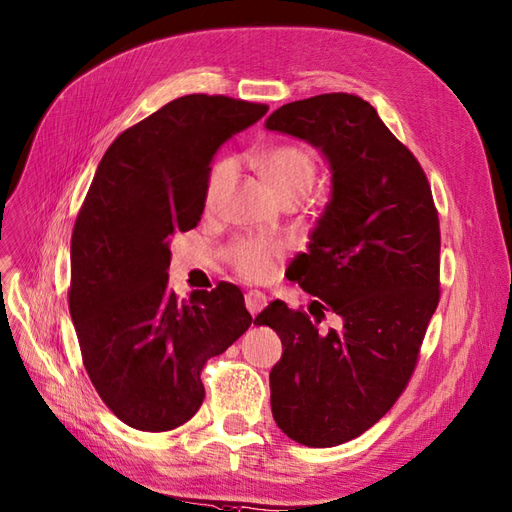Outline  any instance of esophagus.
<instances>
[{"label":"esophagus","instance_id":"34e87169","mask_svg":"<svg viewBox=\"0 0 512 512\" xmlns=\"http://www.w3.org/2000/svg\"><path fill=\"white\" fill-rule=\"evenodd\" d=\"M244 303H246V309L251 311L253 316H257V313L268 305V296L259 290H251V292H246Z\"/></svg>","mask_w":512,"mask_h":512}]
</instances>
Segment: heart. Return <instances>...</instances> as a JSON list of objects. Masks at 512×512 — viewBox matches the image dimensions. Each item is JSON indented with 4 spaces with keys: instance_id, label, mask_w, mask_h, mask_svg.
Masks as SVG:
<instances>
[{
    "instance_id": "heart-1",
    "label": "heart",
    "mask_w": 512,
    "mask_h": 512,
    "mask_svg": "<svg viewBox=\"0 0 512 512\" xmlns=\"http://www.w3.org/2000/svg\"><path fill=\"white\" fill-rule=\"evenodd\" d=\"M259 173L264 177L268 190L277 201L296 199L313 188L318 175V166L313 155L298 147V144H279V147L268 149L259 157ZM231 177V162L222 160L212 168V175L207 181V205H214L222 190L227 188ZM283 255V244L274 240H238L229 251V261L233 270L244 279H266L274 268V261Z\"/></svg>"
}]
</instances>
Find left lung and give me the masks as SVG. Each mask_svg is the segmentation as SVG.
<instances>
[{
	"mask_svg": "<svg viewBox=\"0 0 512 512\" xmlns=\"http://www.w3.org/2000/svg\"><path fill=\"white\" fill-rule=\"evenodd\" d=\"M266 127L320 149L333 175L290 279L316 296L317 322L331 310L343 324L320 332L279 300L255 318L283 342L270 372L274 422L309 448H333L372 428L411 381L441 294L439 216L415 155L361 97L285 103Z\"/></svg>",
	"mask_w": 512,
	"mask_h": 512,
	"instance_id": "1",
	"label": "left lung"
}]
</instances>
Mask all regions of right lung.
<instances>
[{
	"instance_id": "add662e5",
	"label": "right lung",
	"mask_w": 512,
	"mask_h": 512,
	"mask_svg": "<svg viewBox=\"0 0 512 512\" xmlns=\"http://www.w3.org/2000/svg\"><path fill=\"white\" fill-rule=\"evenodd\" d=\"M264 103L186 95L125 129L101 157L71 235L69 309L84 368L123 424L173 430L199 411L201 370L253 318L240 287L179 300L170 238L199 225L209 164Z\"/></svg>"
}]
</instances>
